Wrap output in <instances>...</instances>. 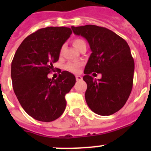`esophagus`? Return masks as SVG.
Instances as JSON below:
<instances>
[{
  "label": "esophagus",
  "instance_id": "34e87169",
  "mask_svg": "<svg viewBox=\"0 0 151 151\" xmlns=\"http://www.w3.org/2000/svg\"><path fill=\"white\" fill-rule=\"evenodd\" d=\"M76 78L77 81H81V80L82 79V77L81 76H76Z\"/></svg>",
  "mask_w": 151,
  "mask_h": 151
}]
</instances>
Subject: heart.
<instances>
[{"mask_svg":"<svg viewBox=\"0 0 151 151\" xmlns=\"http://www.w3.org/2000/svg\"><path fill=\"white\" fill-rule=\"evenodd\" d=\"M84 43H85V41H84L83 40L76 39L73 41V46H74L76 49H78V47H79ZM63 50V48L61 49L60 54H62ZM80 66H81V63H79L70 62V63H68L66 65V69H67V70H69V72H71V73H77L79 72Z\"/></svg>","mask_w":151,"mask_h":151,"instance_id":"obj_1","label":"heart"}]
</instances>
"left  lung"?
Returning <instances> with one entry per match:
<instances>
[{"label":"left lung","mask_w":151,"mask_h":151,"mask_svg":"<svg viewBox=\"0 0 151 151\" xmlns=\"http://www.w3.org/2000/svg\"><path fill=\"white\" fill-rule=\"evenodd\" d=\"M72 29L87 40L91 50L83 76L88 106L98 115H112L125 105L132 89L134 62L130 47L120 36L104 27L86 25ZM91 72L101 73L102 77L94 80Z\"/></svg>","instance_id":"obj_1"}]
</instances>
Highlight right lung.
<instances>
[{
    "mask_svg": "<svg viewBox=\"0 0 151 151\" xmlns=\"http://www.w3.org/2000/svg\"><path fill=\"white\" fill-rule=\"evenodd\" d=\"M71 34L67 27L38 29L23 40L13 57V91L23 110L36 120L54 121L66 109L65 95L75 85L76 77L68 71L62 72L57 79L49 78L47 74Z\"/></svg>",
    "mask_w": 151,
    "mask_h": 151,
    "instance_id": "right-lung-1",
    "label": "right lung"
}]
</instances>
